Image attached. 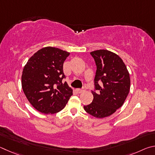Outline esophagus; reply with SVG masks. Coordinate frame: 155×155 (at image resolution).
Listing matches in <instances>:
<instances>
[{
  "label": "esophagus",
  "mask_w": 155,
  "mask_h": 155,
  "mask_svg": "<svg viewBox=\"0 0 155 155\" xmlns=\"http://www.w3.org/2000/svg\"><path fill=\"white\" fill-rule=\"evenodd\" d=\"M85 91V89L84 88H82V89H76V91L78 92V93H83L84 91Z\"/></svg>",
  "instance_id": "34e87169"
}]
</instances>
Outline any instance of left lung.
<instances>
[{"instance_id":"1","label":"left lung","mask_w":155,"mask_h":155,"mask_svg":"<svg viewBox=\"0 0 155 155\" xmlns=\"http://www.w3.org/2000/svg\"><path fill=\"white\" fill-rule=\"evenodd\" d=\"M91 54L97 65L94 86L97 93L92 91L93 102L84 108L94 117L103 118L112 115L123 105L129 93L131 80L125 64L116 54L99 50Z\"/></svg>"}]
</instances>
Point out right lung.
<instances>
[{
	"label": "right lung",
	"mask_w": 155,
	"mask_h": 155,
	"mask_svg": "<svg viewBox=\"0 0 155 155\" xmlns=\"http://www.w3.org/2000/svg\"><path fill=\"white\" fill-rule=\"evenodd\" d=\"M70 53L53 47H45L35 52L24 66L21 87L28 101L39 112L50 114L61 111L73 90L65 78L63 63Z\"/></svg>",
	"instance_id": "right-lung-1"
}]
</instances>
